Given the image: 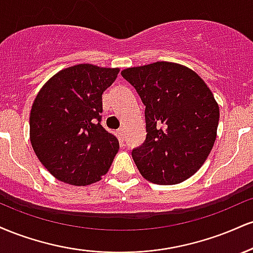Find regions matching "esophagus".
Wrapping results in <instances>:
<instances>
[{"label":"esophagus","mask_w":253,"mask_h":253,"mask_svg":"<svg viewBox=\"0 0 253 253\" xmlns=\"http://www.w3.org/2000/svg\"><path fill=\"white\" fill-rule=\"evenodd\" d=\"M118 133H119V135H120V138L123 139L124 140V136H125V128H120L118 130Z\"/></svg>","instance_id":"34e87169"}]
</instances>
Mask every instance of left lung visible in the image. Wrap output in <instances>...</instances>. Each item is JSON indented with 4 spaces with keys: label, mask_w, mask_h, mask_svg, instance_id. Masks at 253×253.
I'll use <instances>...</instances> for the list:
<instances>
[{
    "label": "left lung",
    "mask_w": 253,
    "mask_h": 253,
    "mask_svg": "<svg viewBox=\"0 0 253 253\" xmlns=\"http://www.w3.org/2000/svg\"><path fill=\"white\" fill-rule=\"evenodd\" d=\"M145 104L146 139L132 151L149 182L178 184L202 167L216 139L219 104L195 71L157 62L121 71Z\"/></svg>",
    "instance_id": "8db88e82"
}]
</instances>
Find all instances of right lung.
<instances>
[{
  "instance_id": "1",
  "label": "right lung",
  "mask_w": 253,
  "mask_h": 253,
  "mask_svg": "<svg viewBox=\"0 0 253 253\" xmlns=\"http://www.w3.org/2000/svg\"><path fill=\"white\" fill-rule=\"evenodd\" d=\"M119 68L77 64L42 85L32 104L30 139L43 167L58 181L89 185L108 172L119 140L101 126L102 94Z\"/></svg>"
}]
</instances>
